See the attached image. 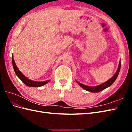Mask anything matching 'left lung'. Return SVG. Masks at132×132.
<instances>
[{
	"instance_id": "1",
	"label": "left lung",
	"mask_w": 132,
	"mask_h": 132,
	"mask_svg": "<svg viewBox=\"0 0 132 132\" xmlns=\"http://www.w3.org/2000/svg\"><path fill=\"white\" fill-rule=\"evenodd\" d=\"M120 68H121V62H120L119 63V65L118 67V69L117 70V71L113 76L110 79L108 80V81H106L105 83H104L102 85H100L96 87H89V86H87L86 85H84L83 84H81L79 82L77 83H78V85H79L80 87H82L85 89V90L86 91H88L89 92H99L103 90V89H105L106 88L108 87L109 86H110L111 85H112L113 84V83L115 81V80L116 79L117 77H118V75L119 74V72H120Z\"/></svg>"
}]
</instances>
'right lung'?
<instances>
[{"mask_svg":"<svg viewBox=\"0 0 132 132\" xmlns=\"http://www.w3.org/2000/svg\"><path fill=\"white\" fill-rule=\"evenodd\" d=\"M12 64H13V68L16 74L18 75V77L21 79V80L23 82L25 85L29 86V87H41L45 85H46V83H48L50 80H46L44 81V82H36V81H33L31 80H29L24 75L21 73V72L19 71L18 68H17V66L15 64V61L13 60V57L12 55Z\"/></svg>","mask_w":132,"mask_h":132,"instance_id":"add662e5","label":"right lung"}]
</instances>
